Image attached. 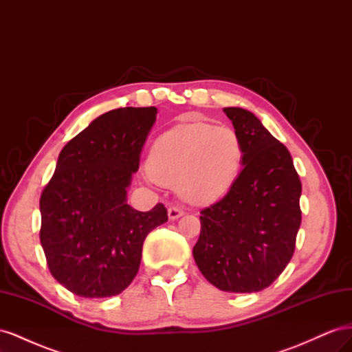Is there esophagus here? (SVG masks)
I'll use <instances>...</instances> for the list:
<instances>
[{"label": "esophagus", "instance_id": "1", "mask_svg": "<svg viewBox=\"0 0 352 352\" xmlns=\"http://www.w3.org/2000/svg\"><path fill=\"white\" fill-rule=\"evenodd\" d=\"M180 216H184V210L180 207H176V206H172L168 208V219L170 220H176L179 219Z\"/></svg>", "mask_w": 352, "mask_h": 352}]
</instances>
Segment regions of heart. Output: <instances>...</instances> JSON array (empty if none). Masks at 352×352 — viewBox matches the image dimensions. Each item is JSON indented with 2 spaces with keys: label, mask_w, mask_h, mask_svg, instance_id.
Wrapping results in <instances>:
<instances>
[{
  "label": "heart",
  "mask_w": 352,
  "mask_h": 352,
  "mask_svg": "<svg viewBox=\"0 0 352 352\" xmlns=\"http://www.w3.org/2000/svg\"><path fill=\"white\" fill-rule=\"evenodd\" d=\"M242 158V142L232 127L188 123L157 138L146 170L154 182L176 186L185 201L210 204L235 182Z\"/></svg>",
  "instance_id": "obj_1"
}]
</instances>
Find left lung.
Segmentation results:
<instances>
[{"mask_svg": "<svg viewBox=\"0 0 352 352\" xmlns=\"http://www.w3.org/2000/svg\"><path fill=\"white\" fill-rule=\"evenodd\" d=\"M243 148L229 192L201 210L199 272L226 292H258L291 261L301 226V180L287 148L251 111L223 109Z\"/></svg>", "mask_w": 352, "mask_h": 352, "instance_id": "obj_1", "label": "left lung"}]
</instances>
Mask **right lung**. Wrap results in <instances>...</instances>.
Listing matches in <instances>:
<instances>
[{
  "label": "right lung",
  "mask_w": 352,
  "mask_h": 352,
  "mask_svg": "<svg viewBox=\"0 0 352 352\" xmlns=\"http://www.w3.org/2000/svg\"><path fill=\"white\" fill-rule=\"evenodd\" d=\"M155 114V107H124L97 117L63 148L42 190L39 238L48 269L79 296L124 291L140 270L146 235L167 221L163 204L144 212L126 202Z\"/></svg>",
  "instance_id": "add662e5"
}]
</instances>
